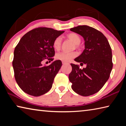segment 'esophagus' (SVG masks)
<instances>
[{
	"label": "esophagus",
	"instance_id": "obj_1",
	"mask_svg": "<svg viewBox=\"0 0 126 126\" xmlns=\"http://www.w3.org/2000/svg\"><path fill=\"white\" fill-rule=\"evenodd\" d=\"M62 64L64 65V64H68L67 62H62Z\"/></svg>",
	"mask_w": 126,
	"mask_h": 126
}]
</instances>
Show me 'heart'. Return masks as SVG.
I'll list each match as a JSON object with an SVG mask.
<instances>
[{"instance_id":"b5f03b06","label":"heart","mask_w":126,"mask_h":126,"mask_svg":"<svg viewBox=\"0 0 126 126\" xmlns=\"http://www.w3.org/2000/svg\"><path fill=\"white\" fill-rule=\"evenodd\" d=\"M67 38L70 40L75 44L76 45H78L80 43V38L79 36L76 33H70L67 35ZM62 43V38L61 37H58L55 39L53 43V47L55 50H58L60 49ZM77 55L75 52H61L56 55V58L58 60L62 61L63 62H69Z\"/></svg>"}]
</instances>
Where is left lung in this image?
Listing matches in <instances>:
<instances>
[{
  "label": "left lung",
  "instance_id": "8db88e82",
  "mask_svg": "<svg viewBox=\"0 0 126 126\" xmlns=\"http://www.w3.org/2000/svg\"><path fill=\"white\" fill-rule=\"evenodd\" d=\"M70 30L83 38L84 49L74 61L86 67L81 69L71 63L69 79L76 93L89 96L98 92L110 77L113 67L112 49L105 36L92 27L79 25Z\"/></svg>",
  "mask_w": 126,
  "mask_h": 126
}]
</instances>
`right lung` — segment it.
<instances>
[{"mask_svg":"<svg viewBox=\"0 0 126 126\" xmlns=\"http://www.w3.org/2000/svg\"><path fill=\"white\" fill-rule=\"evenodd\" d=\"M64 32L49 28H38L25 34L17 44L13 61L14 77L19 87L28 94L40 96L52 88L62 63L56 60L44 66L42 62L44 59L53 60V42Z\"/></svg>","mask_w":126,"mask_h":126,"instance_id":"obj_1","label":"right lung"}]
</instances>
